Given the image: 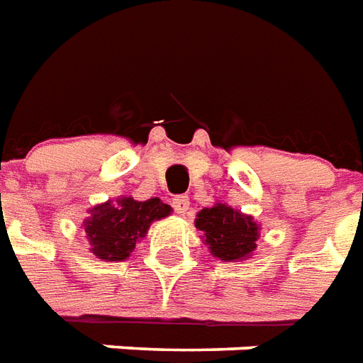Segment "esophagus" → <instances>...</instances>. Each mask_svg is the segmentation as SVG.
<instances>
[{"instance_id":"1","label":"esophagus","mask_w":363,"mask_h":363,"mask_svg":"<svg viewBox=\"0 0 363 363\" xmlns=\"http://www.w3.org/2000/svg\"><path fill=\"white\" fill-rule=\"evenodd\" d=\"M172 206H174V211L178 212L179 216H185L187 211H189V199L187 197H176L172 201Z\"/></svg>"}]
</instances>
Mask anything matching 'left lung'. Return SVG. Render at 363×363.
<instances>
[{"label": "left lung", "mask_w": 363, "mask_h": 363, "mask_svg": "<svg viewBox=\"0 0 363 363\" xmlns=\"http://www.w3.org/2000/svg\"><path fill=\"white\" fill-rule=\"evenodd\" d=\"M195 228L203 233L211 255L223 262L249 260L260 237V223L255 218L225 203H214L197 212Z\"/></svg>", "instance_id": "obj_1"}]
</instances>
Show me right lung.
<instances>
[{
	"mask_svg": "<svg viewBox=\"0 0 363 363\" xmlns=\"http://www.w3.org/2000/svg\"><path fill=\"white\" fill-rule=\"evenodd\" d=\"M82 228L89 250L105 262H122L132 255L135 245L147 235L152 222L170 216L172 206L159 197L135 201L133 197L108 199L88 211Z\"/></svg>",
	"mask_w": 363,
	"mask_h": 363,
	"instance_id": "obj_1",
	"label": "right lung"
}]
</instances>
